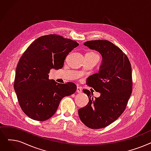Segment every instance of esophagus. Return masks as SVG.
Returning <instances> with one entry per match:
<instances>
[{"label": "esophagus", "instance_id": "1", "mask_svg": "<svg viewBox=\"0 0 151 151\" xmlns=\"http://www.w3.org/2000/svg\"><path fill=\"white\" fill-rule=\"evenodd\" d=\"M76 92L78 93H80L82 92V89L81 87L80 86H77V88H76Z\"/></svg>", "mask_w": 151, "mask_h": 151}]
</instances>
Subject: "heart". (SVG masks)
<instances>
[{"mask_svg": "<svg viewBox=\"0 0 151 151\" xmlns=\"http://www.w3.org/2000/svg\"><path fill=\"white\" fill-rule=\"evenodd\" d=\"M88 54H91V55H98L97 54H96L94 53V52H89V53H88Z\"/></svg>", "mask_w": 151, "mask_h": 151, "instance_id": "1", "label": "heart"}]
</instances>
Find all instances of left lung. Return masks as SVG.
<instances>
[{"label": "left lung", "instance_id": "1", "mask_svg": "<svg viewBox=\"0 0 151 151\" xmlns=\"http://www.w3.org/2000/svg\"><path fill=\"white\" fill-rule=\"evenodd\" d=\"M84 45L99 52L103 58L99 72L86 81L101 96L93 99L89 90L83 89L89 102L78 110V115L88 128H102L115 122L127 107L132 93V66L127 55L107 40L88 41Z\"/></svg>", "mask_w": 151, "mask_h": 151}]
</instances>
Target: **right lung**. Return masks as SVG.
<instances>
[{"label":"right lung","mask_w":151,"mask_h":151,"mask_svg":"<svg viewBox=\"0 0 151 151\" xmlns=\"http://www.w3.org/2000/svg\"><path fill=\"white\" fill-rule=\"evenodd\" d=\"M78 45L60 35H44L32 42L21 57L14 87L19 106L31 119L48 120L63 98L76 91L73 83H57L49 79V73L52 68H62L69 52Z\"/></svg>","instance_id":"1"}]
</instances>
